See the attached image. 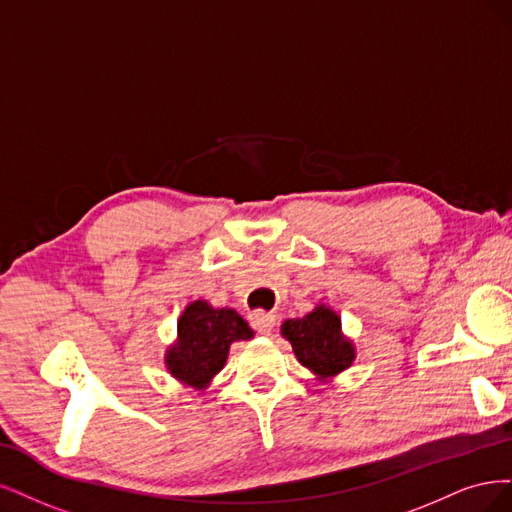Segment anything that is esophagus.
<instances>
[{"label": "esophagus", "mask_w": 512, "mask_h": 512, "mask_svg": "<svg viewBox=\"0 0 512 512\" xmlns=\"http://www.w3.org/2000/svg\"><path fill=\"white\" fill-rule=\"evenodd\" d=\"M251 325L257 329V332L261 334H270L272 327L276 323V317L272 315V312H266V310H255L251 312Z\"/></svg>", "instance_id": "esophagus-1"}]
</instances>
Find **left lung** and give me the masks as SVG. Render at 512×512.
I'll use <instances>...</instances> for the list:
<instances>
[{
	"mask_svg": "<svg viewBox=\"0 0 512 512\" xmlns=\"http://www.w3.org/2000/svg\"><path fill=\"white\" fill-rule=\"evenodd\" d=\"M280 332L291 342L300 364L319 376H334L353 364L355 351L340 332L336 312L319 306L304 319H289Z\"/></svg>",
	"mask_w": 512,
	"mask_h": 512,
	"instance_id": "1",
	"label": "left lung"
}]
</instances>
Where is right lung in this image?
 <instances>
[{"instance_id": "obj_1", "label": "right lung", "mask_w": 512, "mask_h": 512, "mask_svg": "<svg viewBox=\"0 0 512 512\" xmlns=\"http://www.w3.org/2000/svg\"><path fill=\"white\" fill-rule=\"evenodd\" d=\"M249 338L251 327L236 310L193 302L178 321V342L168 351V368L178 381L204 387L225 366L229 344Z\"/></svg>"}]
</instances>
